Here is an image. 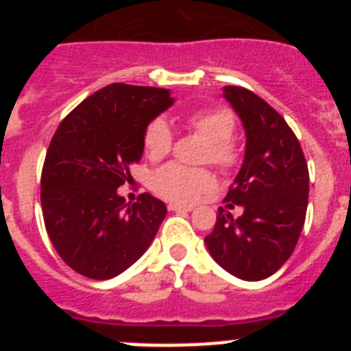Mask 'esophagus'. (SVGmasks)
<instances>
[{
  "label": "esophagus",
  "instance_id": "esophagus-1",
  "mask_svg": "<svg viewBox=\"0 0 351 351\" xmlns=\"http://www.w3.org/2000/svg\"><path fill=\"white\" fill-rule=\"evenodd\" d=\"M169 210H184V213H190V210H193V206H181V204H169Z\"/></svg>",
  "mask_w": 351,
  "mask_h": 351
}]
</instances>
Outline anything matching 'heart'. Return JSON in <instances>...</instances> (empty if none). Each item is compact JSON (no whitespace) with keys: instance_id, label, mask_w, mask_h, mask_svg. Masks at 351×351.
<instances>
[{"instance_id":"b5f03b06","label":"heart","mask_w":351,"mask_h":351,"mask_svg":"<svg viewBox=\"0 0 351 351\" xmlns=\"http://www.w3.org/2000/svg\"><path fill=\"white\" fill-rule=\"evenodd\" d=\"M188 126L207 141L202 161H210L219 169H232L239 161L237 145L232 141L235 119L225 108L204 110L188 119ZM173 135L165 119L151 121L144 132V151L151 160L167 156L172 149ZM216 184L213 172L207 169H188L179 163L160 167L151 176V188L158 197L178 204H191L209 193Z\"/></svg>"}]
</instances>
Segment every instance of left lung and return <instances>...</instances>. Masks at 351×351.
Returning <instances> with one entry per match:
<instances>
[{
  "instance_id": "obj_1",
  "label": "left lung",
  "mask_w": 351,
  "mask_h": 351,
  "mask_svg": "<svg viewBox=\"0 0 351 351\" xmlns=\"http://www.w3.org/2000/svg\"><path fill=\"white\" fill-rule=\"evenodd\" d=\"M246 133L243 167L226 193V207L241 206L234 218L218 209L206 237L210 256L244 281L274 274L290 258L302 232L309 197V172L295 133L274 108L250 89L223 88Z\"/></svg>"
}]
</instances>
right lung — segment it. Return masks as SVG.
Segmentation results:
<instances>
[{"instance_id":"1","label":"right lung","mask_w":351,"mask_h":351,"mask_svg":"<svg viewBox=\"0 0 351 351\" xmlns=\"http://www.w3.org/2000/svg\"><path fill=\"white\" fill-rule=\"evenodd\" d=\"M169 89L110 84L77 105L56 130L42 169V210L52 246L91 280H110L145 253L165 204L117 188L144 153V132L172 107Z\"/></svg>"}]
</instances>
